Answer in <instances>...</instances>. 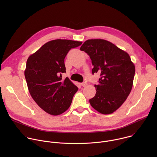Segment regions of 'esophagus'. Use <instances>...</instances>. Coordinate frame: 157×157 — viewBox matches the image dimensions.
Here are the masks:
<instances>
[{"mask_svg": "<svg viewBox=\"0 0 157 157\" xmlns=\"http://www.w3.org/2000/svg\"><path fill=\"white\" fill-rule=\"evenodd\" d=\"M81 85L82 86L84 87V86H86L87 85V84H86L85 82H81Z\"/></svg>", "mask_w": 157, "mask_h": 157, "instance_id": "1", "label": "esophagus"}]
</instances>
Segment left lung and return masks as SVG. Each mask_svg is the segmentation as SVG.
Masks as SVG:
<instances>
[{"instance_id": "8db88e82", "label": "left lung", "mask_w": 157, "mask_h": 157, "mask_svg": "<svg viewBox=\"0 0 157 157\" xmlns=\"http://www.w3.org/2000/svg\"><path fill=\"white\" fill-rule=\"evenodd\" d=\"M90 57L92 73H100L96 93L89 99L91 106L102 114L113 113L125 101L133 86L135 65L129 55L102 39L86 40L80 48Z\"/></svg>"}]
</instances>
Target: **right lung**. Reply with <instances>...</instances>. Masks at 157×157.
I'll use <instances>...</instances> for the list:
<instances>
[{
  "mask_svg": "<svg viewBox=\"0 0 157 157\" xmlns=\"http://www.w3.org/2000/svg\"><path fill=\"white\" fill-rule=\"evenodd\" d=\"M81 41L57 39L50 41L31 55L26 64L25 77L29 91L35 102L46 113L58 116L70 107L78 88L67 77L64 58Z\"/></svg>",
  "mask_w": 157,
  "mask_h": 157,
  "instance_id": "obj_1",
  "label": "right lung"
}]
</instances>
